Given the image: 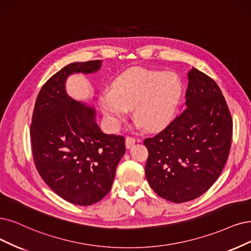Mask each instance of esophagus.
<instances>
[{"label": "esophagus", "mask_w": 251, "mask_h": 251, "mask_svg": "<svg viewBox=\"0 0 251 251\" xmlns=\"http://www.w3.org/2000/svg\"><path fill=\"white\" fill-rule=\"evenodd\" d=\"M134 144H135V138L134 137H131V136H127L126 137L125 145H126L127 149H129V148H131Z\"/></svg>", "instance_id": "obj_1"}]
</instances>
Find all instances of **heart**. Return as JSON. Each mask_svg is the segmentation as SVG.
Returning a JSON list of instances; mask_svg holds the SVG:
<instances>
[{"label":"heart","instance_id":"heart-1","mask_svg":"<svg viewBox=\"0 0 251 251\" xmlns=\"http://www.w3.org/2000/svg\"><path fill=\"white\" fill-rule=\"evenodd\" d=\"M183 94L178 74L159 70L133 68L123 72L99 95V106L110 129H119L132 108L138 127L159 131L176 114Z\"/></svg>","mask_w":251,"mask_h":251}]
</instances>
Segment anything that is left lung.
<instances>
[{
    "instance_id": "left-lung-1",
    "label": "left lung",
    "mask_w": 251,
    "mask_h": 251,
    "mask_svg": "<svg viewBox=\"0 0 251 251\" xmlns=\"http://www.w3.org/2000/svg\"><path fill=\"white\" fill-rule=\"evenodd\" d=\"M185 110L160 133L146 138V178L162 199L185 202L201 197L226 162L233 122L217 83L197 68L188 72Z\"/></svg>"
}]
</instances>
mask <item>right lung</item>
<instances>
[{
  "label": "right lung",
  "instance_id": "1",
  "mask_svg": "<svg viewBox=\"0 0 251 251\" xmlns=\"http://www.w3.org/2000/svg\"><path fill=\"white\" fill-rule=\"evenodd\" d=\"M101 65V60L75 62L53 74L40 90L32 117L37 171L53 192L79 206L93 205L109 192L126 151L123 136L100 130L94 106L66 92L70 75L94 73Z\"/></svg>",
  "mask_w": 251,
  "mask_h": 251
}]
</instances>
